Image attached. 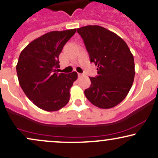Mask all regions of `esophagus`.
<instances>
[{
    "instance_id": "esophagus-1",
    "label": "esophagus",
    "mask_w": 158,
    "mask_h": 158,
    "mask_svg": "<svg viewBox=\"0 0 158 158\" xmlns=\"http://www.w3.org/2000/svg\"><path fill=\"white\" fill-rule=\"evenodd\" d=\"M83 76V74H81V73H78V77H81Z\"/></svg>"
}]
</instances>
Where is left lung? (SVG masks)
I'll return each instance as SVG.
<instances>
[{
  "instance_id": "1",
  "label": "left lung",
  "mask_w": 158,
  "mask_h": 158,
  "mask_svg": "<svg viewBox=\"0 0 158 158\" xmlns=\"http://www.w3.org/2000/svg\"><path fill=\"white\" fill-rule=\"evenodd\" d=\"M77 32L98 70L97 77H90L91 85L85 89V97L99 108L117 106L126 98L135 79L134 56L128 45L117 34L97 25L80 27Z\"/></svg>"
}]
</instances>
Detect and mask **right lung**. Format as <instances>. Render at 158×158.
I'll use <instances>...</instances> for the list:
<instances>
[{
  "mask_svg": "<svg viewBox=\"0 0 158 158\" xmlns=\"http://www.w3.org/2000/svg\"><path fill=\"white\" fill-rule=\"evenodd\" d=\"M77 29L52 31L30 42L20 54L16 70L19 84L36 106L56 111L70 100V90L77 80V72L58 73L59 56Z\"/></svg>",
  "mask_w": 158,
  "mask_h": 158,
  "instance_id": "1",
  "label": "right lung"
}]
</instances>
